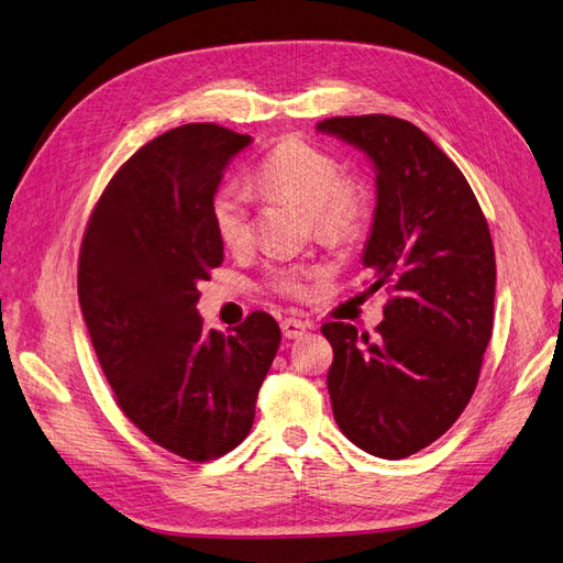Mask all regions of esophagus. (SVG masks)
Instances as JSON below:
<instances>
[{
  "mask_svg": "<svg viewBox=\"0 0 563 563\" xmlns=\"http://www.w3.org/2000/svg\"><path fill=\"white\" fill-rule=\"evenodd\" d=\"M305 331H307V323L300 321V319L288 317V319L282 321V333H284V338H288V340L300 338Z\"/></svg>",
  "mask_w": 563,
  "mask_h": 563,
  "instance_id": "34e87169",
  "label": "esophagus"
}]
</instances>
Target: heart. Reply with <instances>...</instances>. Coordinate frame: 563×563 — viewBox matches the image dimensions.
<instances>
[{"label": "heart", "mask_w": 563, "mask_h": 563, "mask_svg": "<svg viewBox=\"0 0 563 563\" xmlns=\"http://www.w3.org/2000/svg\"><path fill=\"white\" fill-rule=\"evenodd\" d=\"M246 188L261 198H286L307 209L319 242L328 246L354 244L371 219V188L354 174H342L331 151L305 140H284L261 161ZM211 225L219 242L230 251L249 246L251 196L242 186L221 188L211 200ZM323 277L312 263L275 265L267 282L284 298H305L309 282Z\"/></svg>", "instance_id": "b5f03b06"}]
</instances>
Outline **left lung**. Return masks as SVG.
Instances as JSON below:
<instances>
[{
  "label": "left lung",
  "mask_w": 563,
  "mask_h": 563,
  "mask_svg": "<svg viewBox=\"0 0 563 563\" xmlns=\"http://www.w3.org/2000/svg\"><path fill=\"white\" fill-rule=\"evenodd\" d=\"M321 132L377 167L363 265L386 288L377 342L328 321V394L340 431L379 459L429 448L466 410L494 328L496 258L487 219L461 169L396 115H335Z\"/></svg>",
  "instance_id": "left-lung-1"
}]
</instances>
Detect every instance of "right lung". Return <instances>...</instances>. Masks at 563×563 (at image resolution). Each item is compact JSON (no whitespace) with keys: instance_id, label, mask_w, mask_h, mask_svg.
Wrapping results in <instances>:
<instances>
[{"instance_id":"add662e5","label":"right lung","mask_w":563,"mask_h":563,"mask_svg":"<svg viewBox=\"0 0 563 563\" xmlns=\"http://www.w3.org/2000/svg\"><path fill=\"white\" fill-rule=\"evenodd\" d=\"M251 144L217 123L174 128L121 165L97 200L79 254V302L123 415L167 452L205 463L235 450L256 417L282 342L251 312L205 328L198 282L223 261L211 200Z\"/></svg>"}]
</instances>
